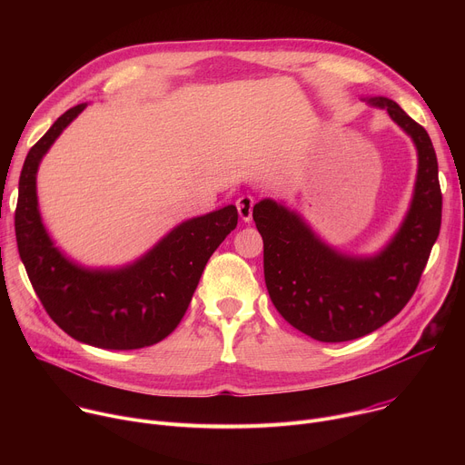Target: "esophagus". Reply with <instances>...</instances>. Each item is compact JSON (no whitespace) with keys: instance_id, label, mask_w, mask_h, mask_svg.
<instances>
[{"instance_id":"34e87169","label":"esophagus","mask_w":465,"mask_h":465,"mask_svg":"<svg viewBox=\"0 0 465 465\" xmlns=\"http://www.w3.org/2000/svg\"><path fill=\"white\" fill-rule=\"evenodd\" d=\"M253 204H255V198L252 196V194H241L239 198H237V203H235V206H237V212H239V217L242 219V221H252V212H253Z\"/></svg>"}]
</instances>
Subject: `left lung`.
Instances as JSON below:
<instances>
[{"mask_svg": "<svg viewBox=\"0 0 465 465\" xmlns=\"http://www.w3.org/2000/svg\"><path fill=\"white\" fill-rule=\"evenodd\" d=\"M414 140L420 156L412 208L393 241L371 259H351L320 242L283 206L261 201L264 283L278 312L320 342L364 337L400 312L416 292L441 226L438 160L427 130L386 97L370 101Z\"/></svg>", "mask_w": 465, "mask_h": 465, "instance_id": "left-lung-1", "label": "left lung"}]
</instances>
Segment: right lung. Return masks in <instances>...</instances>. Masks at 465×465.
<instances>
[{"mask_svg": "<svg viewBox=\"0 0 465 465\" xmlns=\"http://www.w3.org/2000/svg\"><path fill=\"white\" fill-rule=\"evenodd\" d=\"M86 104L64 112L31 147L20 174L15 213L18 252L51 320L79 342L140 350L171 335L183 318L212 253L237 226L226 206L174 228L156 248L123 271H84L47 237L36 204V169L60 132Z\"/></svg>", "mask_w": 465, "mask_h": 465, "instance_id": "obj_1", "label": "right lung"}]
</instances>
